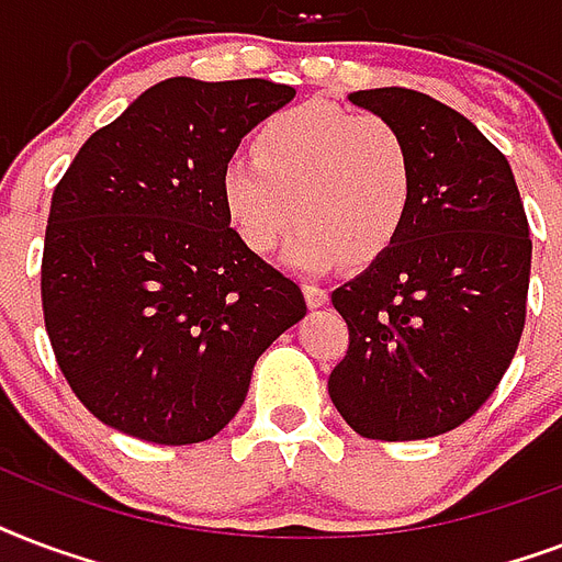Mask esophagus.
<instances>
[{
    "instance_id": "esophagus-1",
    "label": "esophagus",
    "mask_w": 562,
    "mask_h": 562,
    "mask_svg": "<svg viewBox=\"0 0 562 562\" xmlns=\"http://www.w3.org/2000/svg\"><path fill=\"white\" fill-rule=\"evenodd\" d=\"M304 299L311 307H322V304H328V290L319 284H304Z\"/></svg>"
}]
</instances>
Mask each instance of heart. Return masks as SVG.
<instances>
[{"label":"heart","mask_w":562,"mask_h":562,"mask_svg":"<svg viewBox=\"0 0 562 562\" xmlns=\"http://www.w3.org/2000/svg\"><path fill=\"white\" fill-rule=\"evenodd\" d=\"M222 204L251 251L286 243V260L325 269L346 255L369 263L402 237L416 195V167L402 132L381 116L307 102L258 125L255 155L222 167Z\"/></svg>","instance_id":"b5f03b06"}]
</instances>
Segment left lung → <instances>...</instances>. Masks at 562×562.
Wrapping results in <instances>:
<instances>
[{
    "mask_svg": "<svg viewBox=\"0 0 562 562\" xmlns=\"http://www.w3.org/2000/svg\"><path fill=\"white\" fill-rule=\"evenodd\" d=\"M349 99L402 132L416 195L393 249L330 293L349 351L328 395L360 437H439L475 416L519 349L528 216L507 158L454 108L404 87Z\"/></svg>",
    "mask_w": 562,
    "mask_h": 562,
    "instance_id": "8db88e82",
    "label": "left lung"
}]
</instances>
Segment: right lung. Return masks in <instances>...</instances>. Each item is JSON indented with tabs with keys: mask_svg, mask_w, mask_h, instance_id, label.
Masks as SVG:
<instances>
[{
	"mask_svg": "<svg viewBox=\"0 0 562 562\" xmlns=\"http://www.w3.org/2000/svg\"><path fill=\"white\" fill-rule=\"evenodd\" d=\"M295 90L167 78L87 137L52 193L41 293L58 367L95 419L158 446L216 437L258 358L307 313L222 204V167Z\"/></svg>",
	"mask_w": 562,
	"mask_h": 562,
	"instance_id": "add662e5",
	"label": "right lung"
}]
</instances>
